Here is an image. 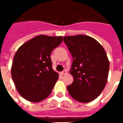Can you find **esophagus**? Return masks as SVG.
<instances>
[{
  "mask_svg": "<svg viewBox=\"0 0 123 123\" xmlns=\"http://www.w3.org/2000/svg\"><path fill=\"white\" fill-rule=\"evenodd\" d=\"M67 74V71L66 70H63L62 72V74H63V75H65V74Z\"/></svg>",
  "mask_w": 123,
  "mask_h": 123,
  "instance_id": "34e87169",
  "label": "esophagus"
}]
</instances>
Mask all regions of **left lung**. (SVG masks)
<instances>
[{
  "label": "left lung",
  "mask_w": 123,
  "mask_h": 123,
  "mask_svg": "<svg viewBox=\"0 0 123 123\" xmlns=\"http://www.w3.org/2000/svg\"><path fill=\"white\" fill-rule=\"evenodd\" d=\"M64 42L73 56L70 73L73 82L67 87L76 101L88 103L100 95L105 86L110 63L103 47L85 35L66 36Z\"/></svg>",
  "instance_id": "obj_1"
}]
</instances>
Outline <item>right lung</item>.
<instances>
[{
  "mask_svg": "<svg viewBox=\"0 0 123 123\" xmlns=\"http://www.w3.org/2000/svg\"><path fill=\"white\" fill-rule=\"evenodd\" d=\"M63 37H35L22 44L13 57L12 77L18 92L25 99L40 102L52 92L59 78L53 70L50 54Z\"/></svg>",
  "mask_w": 123,
  "mask_h": 123,
  "instance_id": "obj_1",
  "label": "right lung"
}]
</instances>
